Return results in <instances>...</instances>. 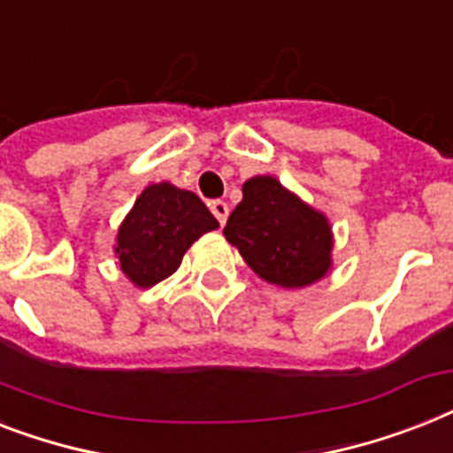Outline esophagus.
Returning <instances> with one entry per match:
<instances>
[{
  "instance_id": "34e87169",
  "label": "esophagus",
  "mask_w": 453,
  "mask_h": 453,
  "mask_svg": "<svg viewBox=\"0 0 453 453\" xmlns=\"http://www.w3.org/2000/svg\"><path fill=\"white\" fill-rule=\"evenodd\" d=\"M209 209H211V214L216 216V220H219L220 226H226L227 214H230V207H227L226 202H223V200H214V202H211V204H209Z\"/></svg>"
}]
</instances>
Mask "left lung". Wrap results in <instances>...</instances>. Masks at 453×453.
Listing matches in <instances>:
<instances>
[{
  "mask_svg": "<svg viewBox=\"0 0 453 453\" xmlns=\"http://www.w3.org/2000/svg\"><path fill=\"white\" fill-rule=\"evenodd\" d=\"M226 223V239L260 279L284 288H303L328 272L333 234L326 216L272 176H253Z\"/></svg>",
  "mask_w": 453,
  "mask_h": 453,
  "instance_id": "left-lung-1",
  "label": "left lung"
}]
</instances>
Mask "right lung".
Masks as SVG:
<instances>
[{"instance_id":"add662e5","label":"right lung","mask_w":453,"mask_h":453,"mask_svg":"<svg viewBox=\"0 0 453 453\" xmlns=\"http://www.w3.org/2000/svg\"><path fill=\"white\" fill-rule=\"evenodd\" d=\"M219 220L190 190L153 183L143 190L119 230L120 270L142 288L174 274L195 239L216 230Z\"/></svg>"}]
</instances>
